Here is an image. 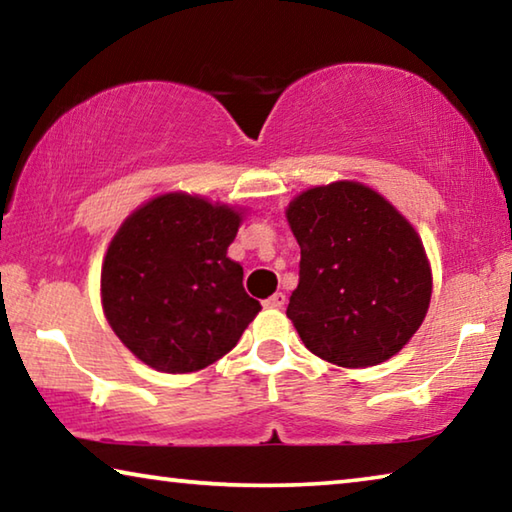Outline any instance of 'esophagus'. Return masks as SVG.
Masks as SVG:
<instances>
[{
    "mask_svg": "<svg viewBox=\"0 0 512 512\" xmlns=\"http://www.w3.org/2000/svg\"><path fill=\"white\" fill-rule=\"evenodd\" d=\"M284 302H287V296H284V293H273L271 298L264 300V307H268V309H282Z\"/></svg>",
    "mask_w": 512,
    "mask_h": 512,
    "instance_id": "1",
    "label": "esophagus"
}]
</instances>
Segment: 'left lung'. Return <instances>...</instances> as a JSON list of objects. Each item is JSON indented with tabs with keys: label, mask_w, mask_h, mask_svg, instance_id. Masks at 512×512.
I'll return each instance as SVG.
<instances>
[{
	"label": "left lung",
	"mask_w": 512,
	"mask_h": 512,
	"mask_svg": "<svg viewBox=\"0 0 512 512\" xmlns=\"http://www.w3.org/2000/svg\"><path fill=\"white\" fill-rule=\"evenodd\" d=\"M287 219L300 246L287 316L307 350L343 368L400 352L431 300L429 262L411 223L359 183L307 189Z\"/></svg>",
	"instance_id": "1"
}]
</instances>
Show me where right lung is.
I'll list each match as a JSON object with an SVG mask.
<instances>
[{"mask_svg":"<svg viewBox=\"0 0 512 512\" xmlns=\"http://www.w3.org/2000/svg\"><path fill=\"white\" fill-rule=\"evenodd\" d=\"M239 223L230 207L167 194L119 228L101 268L103 311L146 366L173 375L210 366L262 309L225 255Z\"/></svg>","mask_w":512,"mask_h":512,"instance_id":"right-lung-1","label":"right lung"}]
</instances>
